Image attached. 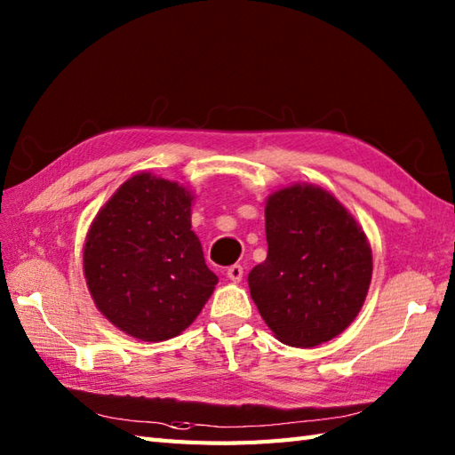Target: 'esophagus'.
Listing matches in <instances>:
<instances>
[{
  "label": "esophagus",
  "mask_w": 455,
  "mask_h": 455,
  "mask_svg": "<svg viewBox=\"0 0 455 455\" xmlns=\"http://www.w3.org/2000/svg\"><path fill=\"white\" fill-rule=\"evenodd\" d=\"M227 277H228L233 283H240V282H243V277H244V267L238 266V264L230 266V267L227 269Z\"/></svg>",
  "instance_id": "34e87169"
}]
</instances>
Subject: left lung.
<instances>
[{
  "mask_svg": "<svg viewBox=\"0 0 455 455\" xmlns=\"http://www.w3.org/2000/svg\"><path fill=\"white\" fill-rule=\"evenodd\" d=\"M267 258L248 274L259 315L279 342L315 347L362 311L371 283V246L331 191L291 183L266 199Z\"/></svg>",
  "mask_w": 455,
  "mask_h": 455,
  "instance_id": "obj_1",
  "label": "left lung"
}]
</instances>
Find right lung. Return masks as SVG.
<instances>
[{
  "label": "right lung",
  "mask_w": 455,
  "mask_h": 455,
  "mask_svg": "<svg viewBox=\"0 0 455 455\" xmlns=\"http://www.w3.org/2000/svg\"><path fill=\"white\" fill-rule=\"evenodd\" d=\"M193 191L139 172L113 193L85 235L84 275L95 307L142 342L178 336L219 277L191 230Z\"/></svg>",
  "instance_id": "obj_1"
}]
</instances>
